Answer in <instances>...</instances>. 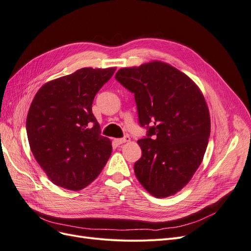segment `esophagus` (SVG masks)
I'll return each mask as SVG.
<instances>
[{
    "label": "esophagus",
    "mask_w": 251,
    "mask_h": 251,
    "mask_svg": "<svg viewBox=\"0 0 251 251\" xmlns=\"http://www.w3.org/2000/svg\"><path fill=\"white\" fill-rule=\"evenodd\" d=\"M128 141H131V138H129L128 136H125L124 138H120V139H116L115 140V142L117 144H124V143L128 142Z\"/></svg>",
    "instance_id": "34e87169"
}]
</instances>
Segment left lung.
<instances>
[{"instance_id":"left-lung-1","label":"left lung","mask_w":251,"mask_h":251,"mask_svg":"<svg viewBox=\"0 0 251 251\" xmlns=\"http://www.w3.org/2000/svg\"><path fill=\"white\" fill-rule=\"evenodd\" d=\"M117 81L135 95L142 156L134 165L139 182L155 198L181 190L201 165L210 137V114L198 85L164 62L123 68Z\"/></svg>"}]
</instances>
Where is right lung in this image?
Returning a JSON list of instances; mask_svg holds the SVG:
<instances>
[{
    "mask_svg": "<svg viewBox=\"0 0 251 251\" xmlns=\"http://www.w3.org/2000/svg\"><path fill=\"white\" fill-rule=\"evenodd\" d=\"M115 70L82 68L37 92L26 116V134L37 163L55 185L84 188L111 155V141L101 135L92 106Z\"/></svg>",
    "mask_w": 251,
    "mask_h": 251,
    "instance_id": "1",
    "label": "right lung"
}]
</instances>
